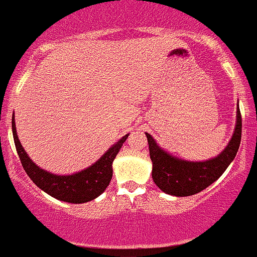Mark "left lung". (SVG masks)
<instances>
[{
	"label": "left lung",
	"mask_w": 257,
	"mask_h": 257,
	"mask_svg": "<svg viewBox=\"0 0 257 257\" xmlns=\"http://www.w3.org/2000/svg\"><path fill=\"white\" fill-rule=\"evenodd\" d=\"M236 113V125L231 141L217 157L206 162H188L173 157L155 143L150 134L145 133L153 163L152 177L158 188L170 195L189 196L200 193L221 177L236 157L240 147L242 120L239 104Z\"/></svg>",
	"instance_id": "obj_1"
}]
</instances>
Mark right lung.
<instances>
[{
  "label": "right lung",
  "mask_w": 257,
  "mask_h": 257,
  "mask_svg": "<svg viewBox=\"0 0 257 257\" xmlns=\"http://www.w3.org/2000/svg\"><path fill=\"white\" fill-rule=\"evenodd\" d=\"M12 133L15 145L20 157L22 167L31 180L45 193L49 194L58 200L72 204H82L93 200L99 196L109 185L113 175V160L120 150L129 134H125L119 142H116L98 162L87 169L72 175H56L41 169L35 164L27 153L25 152L21 142L18 141L15 118L12 116Z\"/></svg>",
  "instance_id": "add662e5"
}]
</instances>
